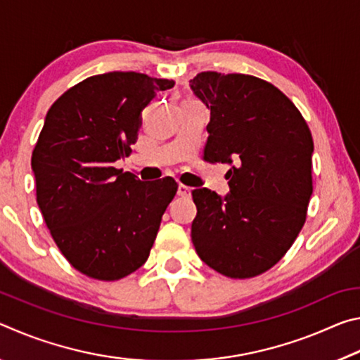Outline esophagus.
Wrapping results in <instances>:
<instances>
[{"label": "esophagus", "instance_id": "1", "mask_svg": "<svg viewBox=\"0 0 360 360\" xmlns=\"http://www.w3.org/2000/svg\"><path fill=\"white\" fill-rule=\"evenodd\" d=\"M178 195H179V197H182V198L191 197V188H188L187 186L179 184V187H178Z\"/></svg>", "mask_w": 360, "mask_h": 360}]
</instances>
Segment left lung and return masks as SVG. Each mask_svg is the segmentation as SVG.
Returning <instances> with one entry per match:
<instances>
[{
  "label": "left lung",
  "mask_w": 360,
  "mask_h": 360,
  "mask_svg": "<svg viewBox=\"0 0 360 360\" xmlns=\"http://www.w3.org/2000/svg\"><path fill=\"white\" fill-rule=\"evenodd\" d=\"M191 89L211 111L205 160L229 163L230 193L192 192L198 257L224 276H257L289 251L313 193V138L275 85L249 75L203 71Z\"/></svg>",
  "instance_id": "8db88e82"
}]
</instances>
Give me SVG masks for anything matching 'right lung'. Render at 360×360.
Masks as SVG:
<instances>
[{"instance_id": "1", "label": "right lung", "mask_w": 360, "mask_h": 360, "mask_svg": "<svg viewBox=\"0 0 360 360\" xmlns=\"http://www.w3.org/2000/svg\"><path fill=\"white\" fill-rule=\"evenodd\" d=\"M174 81L135 71L90 76L47 111L32 155L36 202L53 241L84 275L115 281L148 260L174 179L114 168L129 157L141 111Z\"/></svg>"}]
</instances>
